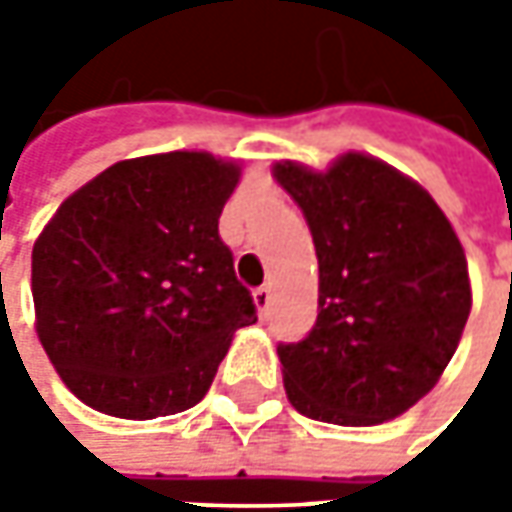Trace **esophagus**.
Returning <instances> with one entry per match:
<instances>
[{"instance_id": "1", "label": "esophagus", "mask_w": 512, "mask_h": 512, "mask_svg": "<svg viewBox=\"0 0 512 512\" xmlns=\"http://www.w3.org/2000/svg\"><path fill=\"white\" fill-rule=\"evenodd\" d=\"M253 305L259 313H265L267 305H270V287H256L253 290Z\"/></svg>"}]
</instances>
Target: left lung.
<instances>
[{
  "label": "left lung",
  "mask_w": 512,
  "mask_h": 512,
  "mask_svg": "<svg viewBox=\"0 0 512 512\" xmlns=\"http://www.w3.org/2000/svg\"><path fill=\"white\" fill-rule=\"evenodd\" d=\"M276 185L302 207L319 259V316L282 344L290 404L370 427L407 413L442 379L473 305L464 247L416 179L347 150L327 170L282 159Z\"/></svg>",
  "instance_id": "obj_1"
}]
</instances>
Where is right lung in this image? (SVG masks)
Here are the masks:
<instances>
[{"mask_svg":"<svg viewBox=\"0 0 512 512\" xmlns=\"http://www.w3.org/2000/svg\"><path fill=\"white\" fill-rule=\"evenodd\" d=\"M242 162L207 150L122 159L33 242L36 336L70 393L145 422L199 404L256 307L219 239Z\"/></svg>","mask_w":512,"mask_h":512,"instance_id":"add662e5","label":"right lung"}]
</instances>
